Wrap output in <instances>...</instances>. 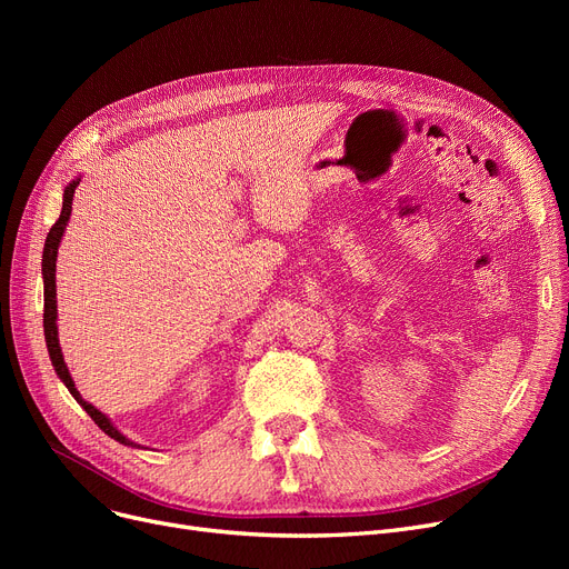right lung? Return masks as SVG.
Segmentation results:
<instances>
[{
	"mask_svg": "<svg viewBox=\"0 0 569 569\" xmlns=\"http://www.w3.org/2000/svg\"><path fill=\"white\" fill-rule=\"evenodd\" d=\"M80 184V179H73V182L64 189V202H62V212H59V219L54 221V226L50 228L48 237H46V247H43V262H41V272H43V332H46V346H48V352H50V362L59 376V380H62L67 385V390L73 395V399L87 410V415L92 417L94 425H99V429L103 433H108L110 438H114L117 442L122 445H131V447H138L136 442H131L127 436L119 433L112 422L108 420V417L97 410L92 403H87L80 392L76 390V382L64 365V355H62V348H59V339H57V290H54V269H57V249H59V242H62V234H64V228L71 219V202H73V193H76V187Z\"/></svg>",
	"mask_w": 569,
	"mask_h": 569,
	"instance_id": "add662e5",
	"label": "right lung"
}]
</instances>
